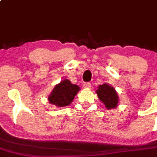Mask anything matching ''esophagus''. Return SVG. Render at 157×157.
<instances>
[{"label": "esophagus", "mask_w": 157, "mask_h": 157, "mask_svg": "<svg viewBox=\"0 0 157 157\" xmlns=\"http://www.w3.org/2000/svg\"><path fill=\"white\" fill-rule=\"evenodd\" d=\"M83 87L85 88H90L91 87V85H90L89 82H85V83L83 84Z\"/></svg>", "instance_id": "esophagus-1"}]
</instances>
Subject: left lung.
<instances>
[{"instance_id":"8db88e82","label":"left lung","mask_w":157,"mask_h":157,"mask_svg":"<svg viewBox=\"0 0 157 157\" xmlns=\"http://www.w3.org/2000/svg\"><path fill=\"white\" fill-rule=\"evenodd\" d=\"M96 94L100 101H101L105 107L109 109L117 107L119 104V96L113 87L109 84L100 85L96 90Z\"/></svg>"}]
</instances>
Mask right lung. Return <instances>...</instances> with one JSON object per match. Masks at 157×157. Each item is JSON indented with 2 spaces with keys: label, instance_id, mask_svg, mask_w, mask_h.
<instances>
[{
  "label": "right lung",
  "instance_id": "add662e5",
  "mask_svg": "<svg viewBox=\"0 0 157 157\" xmlns=\"http://www.w3.org/2000/svg\"><path fill=\"white\" fill-rule=\"evenodd\" d=\"M79 90L80 87L71 83L69 79L64 78L55 85L48 96V101L56 107H64L71 104Z\"/></svg>",
  "mask_w": 157,
  "mask_h": 157
}]
</instances>
